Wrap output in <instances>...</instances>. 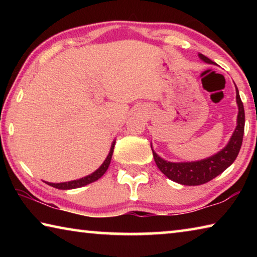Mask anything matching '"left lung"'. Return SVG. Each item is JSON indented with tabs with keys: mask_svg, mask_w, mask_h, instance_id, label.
Wrapping results in <instances>:
<instances>
[{
	"mask_svg": "<svg viewBox=\"0 0 257 257\" xmlns=\"http://www.w3.org/2000/svg\"><path fill=\"white\" fill-rule=\"evenodd\" d=\"M199 59L204 62L213 64L212 60L206 58L205 55L199 53ZM236 86V85H234ZM236 99L238 104V115H237V127L234 129L231 138L228 144L216 154L206 158L204 160L194 161V162H169L155 153L152 149L154 156V161L160 171L167 176L169 179L178 182L180 185L186 186H198L206 184L213 178L222 173L225 169L229 168L233 163L238 156L239 151L242 144L243 129H245V111L243 105L239 96L238 88L236 86ZM152 147V145H151Z\"/></svg>",
	"mask_w": 257,
	"mask_h": 257,
	"instance_id": "8db88e82",
	"label": "left lung"
}]
</instances>
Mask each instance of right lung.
<instances>
[{
	"label": "right lung",
	"instance_id": "1",
	"mask_svg": "<svg viewBox=\"0 0 257 257\" xmlns=\"http://www.w3.org/2000/svg\"><path fill=\"white\" fill-rule=\"evenodd\" d=\"M114 144H115V142H113L112 145H111V150H110V152H108L106 159L102 163L101 167H99L96 171L90 173V175L86 176L84 178H80V179L68 181V182H60V184H52V182H46V184L52 186V187H54V188H58V189H75V188H79V187L86 186L88 184H92V182L98 180L99 178H101L104 175V173L106 172L108 165H110V163H111V159H112V154H113V149H114Z\"/></svg>",
	"mask_w": 257,
	"mask_h": 257
}]
</instances>
